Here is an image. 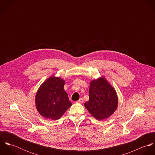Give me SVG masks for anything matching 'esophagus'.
Masks as SVG:
<instances>
[{
	"label": "esophagus",
	"mask_w": 155,
	"mask_h": 155,
	"mask_svg": "<svg viewBox=\"0 0 155 155\" xmlns=\"http://www.w3.org/2000/svg\"><path fill=\"white\" fill-rule=\"evenodd\" d=\"M77 103H79V104H82L83 103V99L82 98H80L78 101H76Z\"/></svg>",
	"instance_id": "obj_1"
}]
</instances>
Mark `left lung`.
<instances>
[{"label":"left lung","mask_w":155,"mask_h":155,"mask_svg":"<svg viewBox=\"0 0 155 155\" xmlns=\"http://www.w3.org/2000/svg\"><path fill=\"white\" fill-rule=\"evenodd\" d=\"M89 97L85 107L97 120L109 117L117 108L118 101L116 91L104 78L91 82Z\"/></svg>","instance_id":"obj_1"}]
</instances>
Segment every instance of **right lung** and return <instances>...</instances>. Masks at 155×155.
Wrapping results in <instances>:
<instances>
[{
	"label": "right lung",
	"mask_w": 155,
	"mask_h": 155,
	"mask_svg": "<svg viewBox=\"0 0 155 155\" xmlns=\"http://www.w3.org/2000/svg\"><path fill=\"white\" fill-rule=\"evenodd\" d=\"M64 85V81L52 76L39 89L36 104L37 110L43 117L52 120L59 119L71 106Z\"/></svg>",
	"instance_id": "1"
}]
</instances>
